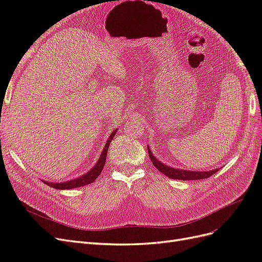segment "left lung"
Wrapping results in <instances>:
<instances>
[{"mask_svg": "<svg viewBox=\"0 0 262 262\" xmlns=\"http://www.w3.org/2000/svg\"><path fill=\"white\" fill-rule=\"evenodd\" d=\"M148 155L150 161H152L153 165L156 167V169L160 170L165 176L171 179H178V180H198V179H205L211 177L213 173L219 171L217 168L212 169L209 171H195V170H186V169H179V168H173L170 166L162 163L158 158L154 156L152 150L147 146Z\"/></svg>", "mask_w": 262, "mask_h": 262, "instance_id": "left-lung-1", "label": "left lung"}]
</instances>
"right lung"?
I'll list each match as a JSON object with an SVG mask.
<instances>
[{"mask_svg": "<svg viewBox=\"0 0 262 262\" xmlns=\"http://www.w3.org/2000/svg\"><path fill=\"white\" fill-rule=\"evenodd\" d=\"M117 131H118V128L116 130H114L112 132V134H110L108 140H107V143L105 144L104 149H102V152H101V154L98 158L97 163L95 164L89 171L85 172L84 175H82L80 177H76L74 179L68 180V181H62V182H50V181H45L43 180L45 184L48 185L49 187L54 188V189H58V190L73 189V188H77V187H82V186H86L89 184H92L93 181H95L98 178L102 168H104L105 163H106L107 153H108V148H109V144L112 143V141H113L114 137L116 136Z\"/></svg>", "mask_w": 262, "mask_h": 262, "instance_id": "add662e5", "label": "right lung"}]
</instances>
